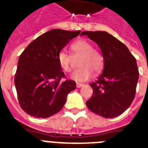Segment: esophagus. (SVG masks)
<instances>
[{"instance_id": "esophagus-1", "label": "esophagus", "mask_w": 148, "mask_h": 148, "mask_svg": "<svg viewBox=\"0 0 148 148\" xmlns=\"http://www.w3.org/2000/svg\"><path fill=\"white\" fill-rule=\"evenodd\" d=\"M84 84H81V83H76V87L77 88H80V87H83Z\"/></svg>"}]
</instances>
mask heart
<instances>
[{
	"label": "heart",
	"instance_id": "b5f03b06",
	"mask_svg": "<svg viewBox=\"0 0 148 148\" xmlns=\"http://www.w3.org/2000/svg\"><path fill=\"white\" fill-rule=\"evenodd\" d=\"M74 53L81 55L78 66L72 74L71 78L76 82H84L92 77L93 73L98 74L104 66V58L99 51L93 49V46L85 39L76 40L71 45ZM59 66L64 72L70 73L72 70V58L64 50L61 51L58 56Z\"/></svg>",
	"mask_w": 148,
	"mask_h": 148
}]
</instances>
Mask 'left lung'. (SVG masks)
<instances>
[{
	"label": "left lung",
	"mask_w": 148,
	"mask_h": 148,
	"mask_svg": "<svg viewBox=\"0 0 148 148\" xmlns=\"http://www.w3.org/2000/svg\"><path fill=\"white\" fill-rule=\"evenodd\" d=\"M100 47L104 70L97 81L90 84L93 92L86 101L92 113L104 118H114L124 113L136 95L138 70L136 61L119 40L104 31H85Z\"/></svg>",
	"instance_id": "left-lung-1"
}]
</instances>
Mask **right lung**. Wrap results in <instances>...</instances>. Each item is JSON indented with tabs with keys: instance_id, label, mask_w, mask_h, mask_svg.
I'll return each mask as SVG.
<instances>
[{
	"instance_id": "right-lung-1",
	"label": "right lung",
	"mask_w": 148,
	"mask_h": 148,
	"mask_svg": "<svg viewBox=\"0 0 148 148\" xmlns=\"http://www.w3.org/2000/svg\"><path fill=\"white\" fill-rule=\"evenodd\" d=\"M81 31L54 29L45 32L27 47L19 57L15 85L21 108L35 118H48L58 113L75 82L65 78L58 56Z\"/></svg>"
}]
</instances>
